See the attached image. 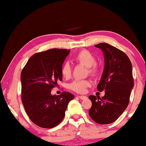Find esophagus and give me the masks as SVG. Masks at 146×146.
<instances>
[{
	"instance_id": "34e87169",
	"label": "esophagus",
	"mask_w": 146,
	"mask_h": 146,
	"mask_svg": "<svg viewBox=\"0 0 146 146\" xmlns=\"http://www.w3.org/2000/svg\"><path fill=\"white\" fill-rule=\"evenodd\" d=\"M78 97L80 98V99H81V100H86L87 99V97L85 96H79Z\"/></svg>"
}]
</instances>
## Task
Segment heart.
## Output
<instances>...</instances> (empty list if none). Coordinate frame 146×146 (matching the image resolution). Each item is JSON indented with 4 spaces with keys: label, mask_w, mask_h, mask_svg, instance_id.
Wrapping results in <instances>:
<instances>
[{
    "label": "heart",
    "mask_w": 146,
    "mask_h": 146,
    "mask_svg": "<svg viewBox=\"0 0 146 146\" xmlns=\"http://www.w3.org/2000/svg\"><path fill=\"white\" fill-rule=\"evenodd\" d=\"M74 60L76 62L88 67V72L96 76L99 73V66L95 63L96 58L92 54L86 50H82L75 56ZM62 75L65 78H69L72 74V68L68 62H65L61 68ZM91 86L89 80H75L70 84L69 88L78 93H84L88 87Z\"/></svg>",
    "instance_id": "heart-1"
}]
</instances>
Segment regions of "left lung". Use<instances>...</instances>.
<instances>
[{
    "mask_svg": "<svg viewBox=\"0 0 146 146\" xmlns=\"http://www.w3.org/2000/svg\"><path fill=\"white\" fill-rule=\"evenodd\" d=\"M95 46L102 50L104 56V68L97 90H104L105 95L90 96L89 115L95 122L108 124L116 120L128 106L133 87L132 66L127 56L117 48L107 43Z\"/></svg>",
    "mask_w": 146,
    "mask_h": 146,
    "instance_id": "8db88e82",
    "label": "left lung"
}]
</instances>
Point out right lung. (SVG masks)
<instances>
[{"mask_svg": "<svg viewBox=\"0 0 146 146\" xmlns=\"http://www.w3.org/2000/svg\"><path fill=\"white\" fill-rule=\"evenodd\" d=\"M70 50L53 48L36 53L21 72L22 102L31 120L43 128H52L65 115L72 94L63 92L52 95L51 90L62 80L61 68Z\"/></svg>", "mask_w": 146, "mask_h": 146, "instance_id": "1", "label": "right lung"}]
</instances>
